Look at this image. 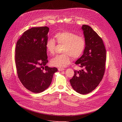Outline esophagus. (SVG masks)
Returning a JSON list of instances; mask_svg holds the SVG:
<instances>
[{"label": "esophagus", "mask_w": 122, "mask_h": 122, "mask_svg": "<svg viewBox=\"0 0 122 122\" xmlns=\"http://www.w3.org/2000/svg\"><path fill=\"white\" fill-rule=\"evenodd\" d=\"M58 70H59V71H64L65 69L64 68H59L58 69Z\"/></svg>", "instance_id": "34e87169"}]
</instances>
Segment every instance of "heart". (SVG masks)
<instances>
[{
	"instance_id": "heart-1",
	"label": "heart",
	"mask_w": 122,
	"mask_h": 122,
	"mask_svg": "<svg viewBox=\"0 0 122 122\" xmlns=\"http://www.w3.org/2000/svg\"><path fill=\"white\" fill-rule=\"evenodd\" d=\"M55 37L58 44L64 46L62 50V54L58 55L51 60V65L58 68L67 66L71 61V57L77 59L84 52L86 46L85 38L76 34L68 31L57 33ZM46 47L47 52L53 55L55 52L56 42L53 39H48Z\"/></svg>"
}]
</instances>
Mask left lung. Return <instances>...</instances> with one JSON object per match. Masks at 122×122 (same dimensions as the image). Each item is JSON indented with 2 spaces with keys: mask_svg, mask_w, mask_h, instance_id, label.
<instances>
[{
  "mask_svg": "<svg viewBox=\"0 0 122 122\" xmlns=\"http://www.w3.org/2000/svg\"><path fill=\"white\" fill-rule=\"evenodd\" d=\"M81 29L86 46L82 55L75 62L81 69L75 70L70 82L76 92L86 94L93 91L103 77L106 51L102 38L90 26L84 25Z\"/></svg>",
  "mask_w": 122,
  "mask_h": 122,
  "instance_id": "8db88e82",
  "label": "left lung"
}]
</instances>
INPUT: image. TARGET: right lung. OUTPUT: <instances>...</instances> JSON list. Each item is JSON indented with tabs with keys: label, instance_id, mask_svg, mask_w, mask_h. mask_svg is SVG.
I'll return each mask as SVG.
<instances>
[{
	"label": "right lung",
	"instance_id": "add662e5",
	"mask_svg": "<svg viewBox=\"0 0 122 122\" xmlns=\"http://www.w3.org/2000/svg\"><path fill=\"white\" fill-rule=\"evenodd\" d=\"M49 28L34 27L25 31L16 43L15 63L18 78L29 91L40 93L50 85L56 68L48 62L46 45Z\"/></svg>",
	"mask_w": 122,
	"mask_h": 122
}]
</instances>
